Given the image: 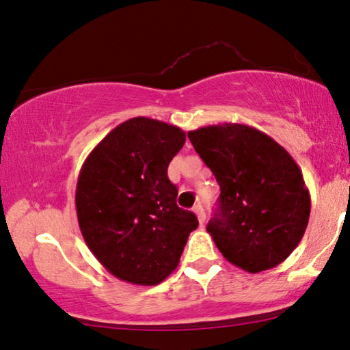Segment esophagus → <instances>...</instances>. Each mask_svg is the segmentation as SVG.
Returning <instances> with one entry per match:
<instances>
[{
  "label": "esophagus",
  "mask_w": 350,
  "mask_h": 350,
  "mask_svg": "<svg viewBox=\"0 0 350 350\" xmlns=\"http://www.w3.org/2000/svg\"><path fill=\"white\" fill-rule=\"evenodd\" d=\"M194 213L198 215V219H199V223H200V226H204L205 224V210H204V207L200 204H198V205H194Z\"/></svg>",
  "instance_id": "esophagus-1"
}]
</instances>
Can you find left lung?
<instances>
[{"label": "left lung", "mask_w": 350, "mask_h": 350, "mask_svg": "<svg viewBox=\"0 0 350 350\" xmlns=\"http://www.w3.org/2000/svg\"><path fill=\"white\" fill-rule=\"evenodd\" d=\"M188 138L221 189L207 226L218 250L252 274L280 265L298 247L310 213L293 157L245 124L200 127Z\"/></svg>", "instance_id": "8db88e82"}]
</instances>
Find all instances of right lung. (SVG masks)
<instances>
[{"instance_id": "obj_1", "label": "right lung", "mask_w": 350, "mask_h": 350, "mask_svg": "<svg viewBox=\"0 0 350 350\" xmlns=\"http://www.w3.org/2000/svg\"><path fill=\"white\" fill-rule=\"evenodd\" d=\"M186 133L157 119L132 118L114 127L84 161L76 213L89 250L109 274L157 285L178 266L193 212L176 205L167 167Z\"/></svg>"}]
</instances>
